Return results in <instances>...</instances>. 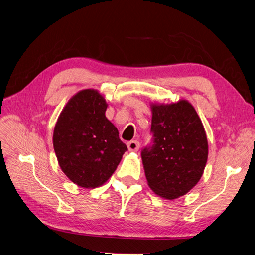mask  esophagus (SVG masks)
Masks as SVG:
<instances>
[{
  "instance_id": "obj_1",
  "label": "esophagus",
  "mask_w": 255,
  "mask_h": 255,
  "mask_svg": "<svg viewBox=\"0 0 255 255\" xmlns=\"http://www.w3.org/2000/svg\"><path fill=\"white\" fill-rule=\"evenodd\" d=\"M139 146H140V143H139V141H137V140H132V141L128 142V148L129 151L136 152V151L139 150Z\"/></svg>"
}]
</instances>
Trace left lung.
I'll use <instances>...</instances> for the list:
<instances>
[{
    "instance_id": "left-lung-1",
    "label": "left lung",
    "mask_w": 255,
    "mask_h": 255,
    "mask_svg": "<svg viewBox=\"0 0 255 255\" xmlns=\"http://www.w3.org/2000/svg\"><path fill=\"white\" fill-rule=\"evenodd\" d=\"M152 142L141 150L146 181L168 200L184 196L201 179L207 160L206 134L186 100L152 105Z\"/></svg>"
}]
</instances>
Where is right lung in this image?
<instances>
[{
  "label": "right lung",
  "instance_id": "add662e5",
  "mask_svg": "<svg viewBox=\"0 0 255 255\" xmlns=\"http://www.w3.org/2000/svg\"><path fill=\"white\" fill-rule=\"evenodd\" d=\"M105 99L94 89L73 96L64 107L53 134L61 170L84 188L101 186L128 150L118 129L105 117Z\"/></svg>",
  "mask_w": 255,
  "mask_h": 255
}]
</instances>
